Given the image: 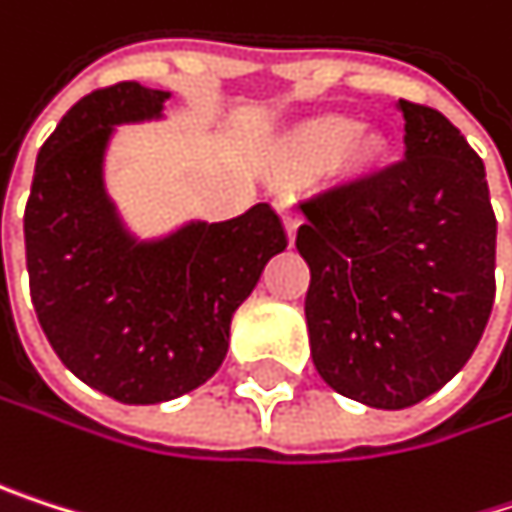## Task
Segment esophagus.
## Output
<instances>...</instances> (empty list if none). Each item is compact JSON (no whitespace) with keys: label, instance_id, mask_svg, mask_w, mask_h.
Here are the masks:
<instances>
[{"label":"esophagus","instance_id":"34e87169","mask_svg":"<svg viewBox=\"0 0 512 512\" xmlns=\"http://www.w3.org/2000/svg\"><path fill=\"white\" fill-rule=\"evenodd\" d=\"M276 209H279V215H282V224H285L288 242L294 245V239H297V230H300V224H303V215L297 212L294 200H279V203H276Z\"/></svg>","mask_w":512,"mask_h":512}]
</instances>
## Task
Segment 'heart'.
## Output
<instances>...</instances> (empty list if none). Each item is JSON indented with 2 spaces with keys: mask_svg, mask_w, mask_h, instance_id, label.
<instances>
[{
  "mask_svg": "<svg viewBox=\"0 0 512 512\" xmlns=\"http://www.w3.org/2000/svg\"><path fill=\"white\" fill-rule=\"evenodd\" d=\"M393 158V137L378 125H363L348 113H318L291 125L276 146V164L288 176H315L342 167L366 179L381 173Z\"/></svg>",
  "mask_w": 512,
  "mask_h": 512,
  "instance_id": "1",
  "label": "heart"
}]
</instances>
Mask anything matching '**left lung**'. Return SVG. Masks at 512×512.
<instances>
[{"label":"left lung","instance_id":"left-lung-1","mask_svg":"<svg viewBox=\"0 0 512 512\" xmlns=\"http://www.w3.org/2000/svg\"><path fill=\"white\" fill-rule=\"evenodd\" d=\"M405 161L303 203L297 248L318 375L381 411L438 393L471 360L495 303L486 167L459 128L411 101Z\"/></svg>","mask_w":512,"mask_h":512}]
</instances>
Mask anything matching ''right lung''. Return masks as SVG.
Returning a JSON list of instances; mask_svg holds the SVG:
<instances>
[{"instance_id":"right-lung-1","label":"right lung","mask_w":512,"mask_h":512,"mask_svg":"<svg viewBox=\"0 0 512 512\" xmlns=\"http://www.w3.org/2000/svg\"><path fill=\"white\" fill-rule=\"evenodd\" d=\"M170 92L116 83L80 98L38 152L23 215L38 324L92 390L155 405L206 384L230 318L288 248L282 218L254 203L227 221L188 218L161 236L128 227L107 188L119 125L161 122Z\"/></svg>"}]
</instances>
